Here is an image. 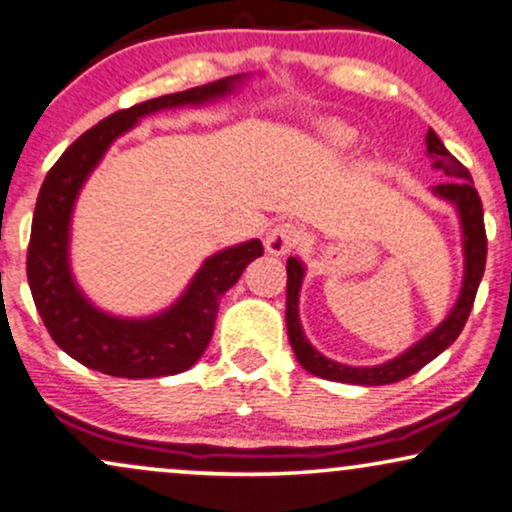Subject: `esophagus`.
Returning a JSON list of instances; mask_svg holds the SVG:
<instances>
[{"label":"esophagus","instance_id":"34e87169","mask_svg":"<svg viewBox=\"0 0 512 512\" xmlns=\"http://www.w3.org/2000/svg\"><path fill=\"white\" fill-rule=\"evenodd\" d=\"M300 229L290 222L276 224L274 229L267 234V241H264V248H267L269 255H288L290 250L300 245Z\"/></svg>","mask_w":512,"mask_h":512}]
</instances>
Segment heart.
<instances>
[{
  "instance_id": "heart-1",
  "label": "heart",
  "mask_w": 512,
  "mask_h": 512,
  "mask_svg": "<svg viewBox=\"0 0 512 512\" xmlns=\"http://www.w3.org/2000/svg\"><path fill=\"white\" fill-rule=\"evenodd\" d=\"M321 137H323V144L338 151V148H347L352 144L354 134L349 132L345 125H340V122H328V125L321 127Z\"/></svg>"
}]
</instances>
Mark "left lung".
<instances>
[{
    "label": "left lung",
    "instance_id": "obj_1",
    "mask_svg": "<svg viewBox=\"0 0 512 512\" xmlns=\"http://www.w3.org/2000/svg\"><path fill=\"white\" fill-rule=\"evenodd\" d=\"M428 155L435 158V167L442 170L446 177H451L446 184L435 186L439 198L451 200L458 208L463 224V250H465V276H463V288L461 297H458L456 307L451 309V314L439 323L428 338L416 342L411 349H406L404 354H399L397 359L387 361L380 366H345L338 361L326 359L323 354L309 345V340L304 338L300 316H297V300H300V286L304 267L300 260L288 257L286 271H288V290H286V323H288V340L293 347L297 361L302 368H307L309 373L319 375V378L335 380V383H349V385H392L399 380L409 378V375L418 373L425 364H430L432 359L439 357L446 347L454 345V340L461 335L465 321H468L472 304H475L477 288L484 276V264H487V231H484V212H482V200L477 193L475 184H472L470 172L465 170L463 163L446 151L442 141L435 134V129L428 132Z\"/></svg>",
    "mask_w": 512,
    "mask_h": 512
}]
</instances>
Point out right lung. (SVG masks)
I'll list each match as a JSON object with an SVG mask.
<instances>
[{
	"label": "right lung",
	"mask_w": 512,
	"mask_h": 512,
	"mask_svg": "<svg viewBox=\"0 0 512 512\" xmlns=\"http://www.w3.org/2000/svg\"><path fill=\"white\" fill-rule=\"evenodd\" d=\"M241 75L165 94L108 115L75 139L44 177L37 196L28 245V283L44 326L68 357L115 378H160L191 368L215 331L222 295L252 260L264 255L260 241H248L205 260L181 300L151 319H115L99 312L75 288L68 269V226L75 198L87 174L115 137L148 113L196 106L231 92Z\"/></svg>",
	"instance_id": "obj_1"
}]
</instances>
